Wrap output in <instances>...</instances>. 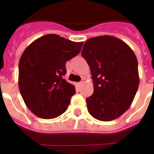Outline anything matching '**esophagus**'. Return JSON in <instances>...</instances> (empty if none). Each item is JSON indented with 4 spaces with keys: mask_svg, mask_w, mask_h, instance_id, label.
<instances>
[{
    "mask_svg": "<svg viewBox=\"0 0 154 154\" xmlns=\"http://www.w3.org/2000/svg\"><path fill=\"white\" fill-rule=\"evenodd\" d=\"M83 83H84V82H83V81H82V82H80L79 83H78V85H79V86H82V85H83Z\"/></svg>",
    "mask_w": 154,
    "mask_h": 154,
    "instance_id": "obj_1",
    "label": "esophagus"
}]
</instances>
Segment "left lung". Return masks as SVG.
Returning <instances> with one entry per match:
<instances>
[{
    "mask_svg": "<svg viewBox=\"0 0 154 154\" xmlns=\"http://www.w3.org/2000/svg\"><path fill=\"white\" fill-rule=\"evenodd\" d=\"M90 68L94 94L86 98L94 118L117 119L131 105L139 85L137 60L131 48L112 36H99L85 43L82 51Z\"/></svg>",
    "mask_w": 154,
    "mask_h": 154,
    "instance_id": "left-lung-1",
    "label": "left lung"
}]
</instances>
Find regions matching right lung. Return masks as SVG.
<instances>
[{
	"label": "right lung",
	"instance_id": "1",
	"mask_svg": "<svg viewBox=\"0 0 154 154\" xmlns=\"http://www.w3.org/2000/svg\"><path fill=\"white\" fill-rule=\"evenodd\" d=\"M83 42H73L57 34L35 40L19 61L18 85L25 105L36 116L52 119L66 111L76 93L64 79L66 61L80 53Z\"/></svg>",
	"mask_w": 154,
	"mask_h": 154
}]
</instances>
